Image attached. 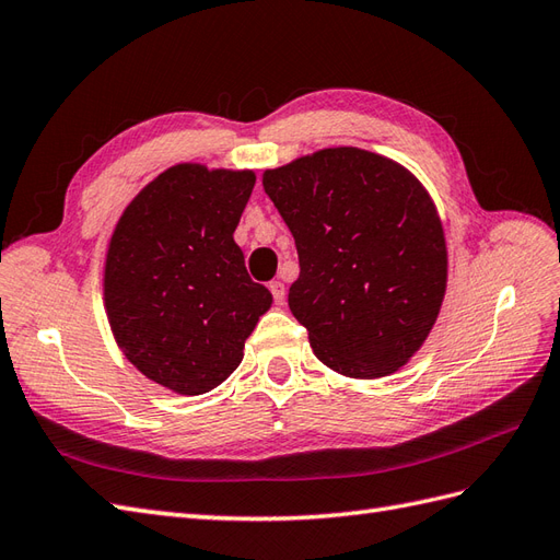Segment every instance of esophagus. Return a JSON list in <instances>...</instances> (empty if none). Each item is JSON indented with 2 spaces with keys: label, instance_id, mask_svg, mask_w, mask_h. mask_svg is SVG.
I'll return each instance as SVG.
<instances>
[{
  "label": "esophagus",
  "instance_id": "obj_1",
  "mask_svg": "<svg viewBox=\"0 0 560 560\" xmlns=\"http://www.w3.org/2000/svg\"><path fill=\"white\" fill-rule=\"evenodd\" d=\"M269 291H271V295H275V303H277V305H283L285 285H283L281 281H271V283H269Z\"/></svg>",
  "mask_w": 560,
  "mask_h": 560
}]
</instances>
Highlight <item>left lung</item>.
Here are the masks:
<instances>
[{
  "mask_svg": "<svg viewBox=\"0 0 560 560\" xmlns=\"http://www.w3.org/2000/svg\"><path fill=\"white\" fill-rule=\"evenodd\" d=\"M262 186L295 238L289 307L317 360L350 378L405 366L447 289L442 222L421 182L390 158L338 147L267 170Z\"/></svg>",
  "mask_w": 560,
  "mask_h": 560,
  "instance_id": "1",
  "label": "left lung"
}]
</instances>
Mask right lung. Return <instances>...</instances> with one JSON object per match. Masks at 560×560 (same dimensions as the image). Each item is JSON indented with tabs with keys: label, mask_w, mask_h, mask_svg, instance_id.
Masks as SVG:
<instances>
[{
	"label": "right lung",
	"mask_w": 560,
	"mask_h": 560,
	"mask_svg": "<svg viewBox=\"0 0 560 560\" xmlns=\"http://www.w3.org/2000/svg\"><path fill=\"white\" fill-rule=\"evenodd\" d=\"M253 186L250 170L175 165L143 186L110 236L113 336L143 376L179 395L226 381L271 305L234 241Z\"/></svg>",
	"instance_id": "add662e5"
}]
</instances>
